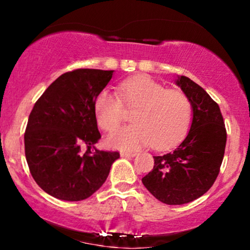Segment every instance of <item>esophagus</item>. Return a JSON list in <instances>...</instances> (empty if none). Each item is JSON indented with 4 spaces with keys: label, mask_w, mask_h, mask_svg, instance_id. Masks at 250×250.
Segmentation results:
<instances>
[{
    "label": "esophagus",
    "mask_w": 250,
    "mask_h": 250,
    "mask_svg": "<svg viewBox=\"0 0 250 250\" xmlns=\"http://www.w3.org/2000/svg\"><path fill=\"white\" fill-rule=\"evenodd\" d=\"M122 157H134L136 153H134V151H125V150H122L121 153H120Z\"/></svg>",
    "instance_id": "obj_1"
}]
</instances>
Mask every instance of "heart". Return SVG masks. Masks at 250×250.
Segmentation results:
<instances>
[{"instance_id": "obj_1", "label": "heart", "mask_w": 250, "mask_h": 250, "mask_svg": "<svg viewBox=\"0 0 250 250\" xmlns=\"http://www.w3.org/2000/svg\"><path fill=\"white\" fill-rule=\"evenodd\" d=\"M117 93L103 90L95 101L97 123L107 131L121 125L125 107L134 109V123L109 135L107 142L110 147L137 149L151 145L156 150H167L186 136L193 108L185 93L168 90L147 76L122 82Z\"/></svg>"}]
</instances>
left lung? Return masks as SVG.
I'll use <instances>...</instances> for the list:
<instances>
[{"label": "left lung", "mask_w": 250, "mask_h": 250, "mask_svg": "<svg viewBox=\"0 0 250 250\" xmlns=\"http://www.w3.org/2000/svg\"><path fill=\"white\" fill-rule=\"evenodd\" d=\"M176 84L191 102L190 130L174 151L154 156L153 170L142 179L166 205H185L207 193L220 173L227 142L219 104L187 76L179 77Z\"/></svg>", "instance_id": "1"}]
</instances>
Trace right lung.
Listing matches in <instances>:
<instances>
[{
    "mask_svg": "<svg viewBox=\"0 0 250 250\" xmlns=\"http://www.w3.org/2000/svg\"><path fill=\"white\" fill-rule=\"evenodd\" d=\"M114 70L76 69L45 89L24 133L30 174L45 193L64 201L91 196L107 180L119 151L95 148L101 139L95 101Z\"/></svg>",
    "mask_w": 250,
    "mask_h": 250,
    "instance_id": "right-lung-1",
    "label": "right lung"
}]
</instances>
